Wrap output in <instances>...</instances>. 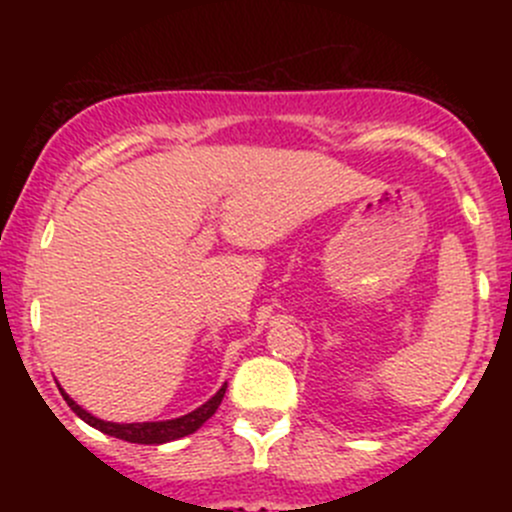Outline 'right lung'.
I'll return each instance as SVG.
<instances>
[{"label": "right lung", "mask_w": 512, "mask_h": 512, "mask_svg": "<svg viewBox=\"0 0 512 512\" xmlns=\"http://www.w3.org/2000/svg\"><path fill=\"white\" fill-rule=\"evenodd\" d=\"M225 389H227V384L213 396V399L205 401L200 409L190 411V414L173 418V421H148V423L101 421V418L91 416L89 411L81 409L74 399H69V396H66V391H61V396H64V401L71 406V411H74L76 416L84 418L89 426L98 428V431L108 433V436H116V438H121V441H128V443H168V441H175V438L190 436V433L198 431V428L203 426V423L208 421L215 411H218L220 401H223V396H225Z\"/></svg>", "instance_id": "1"}]
</instances>
